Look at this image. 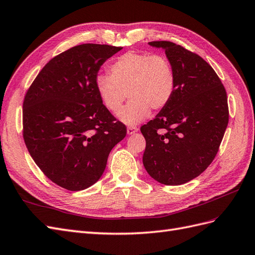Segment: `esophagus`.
<instances>
[{
    "label": "esophagus",
    "instance_id": "34e87169",
    "mask_svg": "<svg viewBox=\"0 0 255 255\" xmlns=\"http://www.w3.org/2000/svg\"><path fill=\"white\" fill-rule=\"evenodd\" d=\"M136 132H138V128H137L136 127H129V128H128V129H127V134H128V135H133V134H135Z\"/></svg>",
    "mask_w": 255,
    "mask_h": 255
}]
</instances>
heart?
<instances>
[{"instance_id":"heart-1","label":"heart","mask_w":255,"mask_h":255,"mask_svg":"<svg viewBox=\"0 0 255 255\" xmlns=\"http://www.w3.org/2000/svg\"><path fill=\"white\" fill-rule=\"evenodd\" d=\"M110 75L99 74L96 89L107 110L118 114L128 95L130 103L118 115L128 126L140 123L151 110L160 111L170 103L175 90V72L163 55L128 52L110 66Z\"/></svg>"}]
</instances>
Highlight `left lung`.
Listing matches in <instances>:
<instances>
[{
    "label": "left lung",
    "mask_w": 255,
    "mask_h": 255,
    "mask_svg": "<svg viewBox=\"0 0 255 255\" xmlns=\"http://www.w3.org/2000/svg\"><path fill=\"white\" fill-rule=\"evenodd\" d=\"M163 49L175 72L174 95L165 109L140 128L146 172L165 185H182L211 165L229 122L228 98L214 69L197 54L170 41Z\"/></svg>",
    "instance_id": "1"
}]
</instances>
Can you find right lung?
<instances>
[{"label":"right lung","instance_id":"right-lung-1","mask_svg":"<svg viewBox=\"0 0 255 255\" xmlns=\"http://www.w3.org/2000/svg\"><path fill=\"white\" fill-rule=\"evenodd\" d=\"M121 47L85 43L45 65L23 102V138L36 165L58 186L90 187L127 128L103 105L96 78Z\"/></svg>","mask_w":255,"mask_h":255}]
</instances>
